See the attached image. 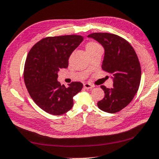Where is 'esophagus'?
Segmentation results:
<instances>
[{
  "instance_id": "obj_1",
  "label": "esophagus",
  "mask_w": 159,
  "mask_h": 159,
  "mask_svg": "<svg viewBox=\"0 0 159 159\" xmlns=\"http://www.w3.org/2000/svg\"><path fill=\"white\" fill-rule=\"evenodd\" d=\"M84 89H92L94 86H93L91 84L85 83L84 84Z\"/></svg>"
}]
</instances>
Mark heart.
I'll return each mask as SVG.
<instances>
[{"label":"heart","instance_id":"obj_1","mask_svg":"<svg viewBox=\"0 0 159 159\" xmlns=\"http://www.w3.org/2000/svg\"><path fill=\"white\" fill-rule=\"evenodd\" d=\"M99 46H99L98 43H97L96 42H93V41L89 42V43L86 44V51L94 49V48L99 47Z\"/></svg>","mask_w":159,"mask_h":159}]
</instances>
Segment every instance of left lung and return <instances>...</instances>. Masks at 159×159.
<instances>
[{"label":"left lung","mask_w":159,"mask_h":159,"mask_svg":"<svg viewBox=\"0 0 159 159\" xmlns=\"http://www.w3.org/2000/svg\"><path fill=\"white\" fill-rule=\"evenodd\" d=\"M102 44L105 57L102 68L113 78V88L100 87L105 92L97 106L102 111L115 113L131 102L138 91L141 67L132 45L123 38L108 33H94L88 35Z\"/></svg>","instance_id":"8db88e82"}]
</instances>
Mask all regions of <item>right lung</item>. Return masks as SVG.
<instances>
[{"label":"right lung","mask_w":159,"mask_h":159,"mask_svg":"<svg viewBox=\"0 0 159 159\" xmlns=\"http://www.w3.org/2000/svg\"><path fill=\"white\" fill-rule=\"evenodd\" d=\"M83 39L78 35L46 37L27 54L25 86L35 104L46 113L54 116L67 113L73 107V97L83 88L81 82H72L66 88L57 81L58 71L68 67L70 56Z\"/></svg>","instance_id":"1"}]
</instances>
